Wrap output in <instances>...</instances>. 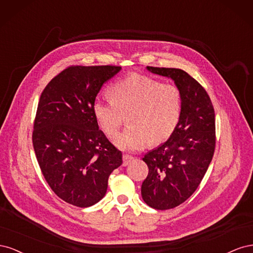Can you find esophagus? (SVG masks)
I'll use <instances>...</instances> for the list:
<instances>
[{
	"instance_id": "1",
	"label": "esophagus",
	"mask_w": 253,
	"mask_h": 253,
	"mask_svg": "<svg viewBox=\"0 0 253 253\" xmlns=\"http://www.w3.org/2000/svg\"><path fill=\"white\" fill-rule=\"evenodd\" d=\"M122 159H124V164H122V165H124V166L126 167V166H127L129 163H131L134 158H133L132 156H129V155L125 154L124 156H122Z\"/></svg>"
}]
</instances>
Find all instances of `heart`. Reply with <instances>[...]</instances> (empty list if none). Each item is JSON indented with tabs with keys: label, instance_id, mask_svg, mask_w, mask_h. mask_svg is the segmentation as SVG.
Here are the masks:
<instances>
[{
	"label": "heart",
	"instance_id": "heart-1",
	"mask_svg": "<svg viewBox=\"0 0 253 253\" xmlns=\"http://www.w3.org/2000/svg\"><path fill=\"white\" fill-rule=\"evenodd\" d=\"M112 99H96L93 112L98 126L114 137L128 117V126L115 144L124 151L157 145L172 136L178 126L182 97L177 86L139 74H131L111 87Z\"/></svg>",
	"mask_w": 253,
	"mask_h": 253
}]
</instances>
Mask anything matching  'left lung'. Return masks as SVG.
Segmentation results:
<instances>
[{
	"mask_svg": "<svg viewBox=\"0 0 253 253\" xmlns=\"http://www.w3.org/2000/svg\"><path fill=\"white\" fill-rule=\"evenodd\" d=\"M147 68L153 74L171 78L182 97L175 132L142 158L149 168L141 186L142 200L151 208L167 210L187 201L208 170L215 149V114L205 88L185 71Z\"/></svg>",
	"mask_w": 253,
	"mask_h": 253,
	"instance_id": "1",
	"label": "left lung"
}]
</instances>
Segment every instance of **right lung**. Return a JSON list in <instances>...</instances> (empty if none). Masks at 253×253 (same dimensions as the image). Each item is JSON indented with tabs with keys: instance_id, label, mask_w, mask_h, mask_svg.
<instances>
[{
	"instance_id": "right-lung-1",
	"label": "right lung",
	"mask_w": 253,
	"mask_h": 253,
	"mask_svg": "<svg viewBox=\"0 0 253 253\" xmlns=\"http://www.w3.org/2000/svg\"><path fill=\"white\" fill-rule=\"evenodd\" d=\"M120 66H70L42 91L33 144L51 190L64 202L86 208L102 200L122 154L99 129L93 112L103 83Z\"/></svg>"
}]
</instances>
